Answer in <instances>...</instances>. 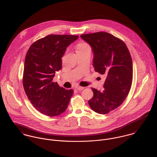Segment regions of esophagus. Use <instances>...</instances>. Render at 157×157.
I'll return each mask as SVG.
<instances>
[{
	"instance_id": "esophagus-1",
	"label": "esophagus",
	"mask_w": 157,
	"mask_h": 157,
	"mask_svg": "<svg viewBox=\"0 0 157 157\" xmlns=\"http://www.w3.org/2000/svg\"><path fill=\"white\" fill-rule=\"evenodd\" d=\"M84 89V87H81V86H76V89H77L78 90H79V91L83 90Z\"/></svg>"
}]
</instances>
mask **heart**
I'll return each instance as SVG.
<instances>
[{
  "label": "heart",
  "instance_id": "1",
  "mask_svg": "<svg viewBox=\"0 0 157 157\" xmlns=\"http://www.w3.org/2000/svg\"><path fill=\"white\" fill-rule=\"evenodd\" d=\"M89 47V45L86 43H79L78 45H77V50L76 51H80V50H82L86 48Z\"/></svg>",
  "mask_w": 157,
  "mask_h": 157
}]
</instances>
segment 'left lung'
Masks as SVG:
<instances>
[{"mask_svg":"<svg viewBox=\"0 0 157 157\" xmlns=\"http://www.w3.org/2000/svg\"><path fill=\"white\" fill-rule=\"evenodd\" d=\"M81 37L92 47L94 70L105 75L104 90L92 88L94 96L89 100L90 108L98 113L107 114L118 107L131 88L132 61L125 43L106 32L84 34Z\"/></svg>","mask_w":157,"mask_h":157,"instance_id":"8db88e82","label":"left lung"}]
</instances>
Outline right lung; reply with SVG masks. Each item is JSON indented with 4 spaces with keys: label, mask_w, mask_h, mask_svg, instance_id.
<instances>
[{
    "label": "right lung",
    "mask_w": 157,
    "mask_h": 157,
    "mask_svg": "<svg viewBox=\"0 0 157 157\" xmlns=\"http://www.w3.org/2000/svg\"><path fill=\"white\" fill-rule=\"evenodd\" d=\"M78 36L51 34L34 42L25 56L23 75L25 92L33 107L48 117L64 112L73 94L53 82L55 72L62 68L67 47Z\"/></svg>",
    "instance_id": "add662e5"
}]
</instances>
